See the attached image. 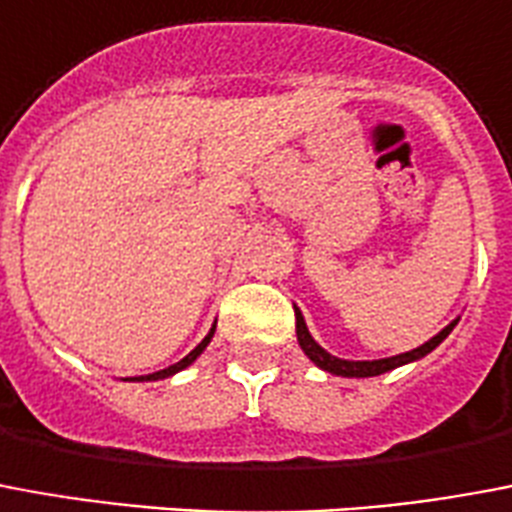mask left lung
Segmentation results:
<instances>
[{
	"mask_svg": "<svg viewBox=\"0 0 512 512\" xmlns=\"http://www.w3.org/2000/svg\"><path fill=\"white\" fill-rule=\"evenodd\" d=\"M453 325L456 323H450L448 328H442L434 339H429L426 344H420L418 350L401 352V355L382 358V361H342V358H336V355H331V352H325L320 344L314 342L312 333H309V328H306L304 323V314L295 309V331H298V344H301V350H304L306 355L320 366V369H325V372H331V374H339V377H377V374L391 372V369H396V366L418 361V358H423V355H429V352L434 350V347H437V344L442 342L450 331H453Z\"/></svg>",
	"mask_w": 512,
	"mask_h": 512,
	"instance_id": "obj_1",
	"label": "left lung"
}]
</instances>
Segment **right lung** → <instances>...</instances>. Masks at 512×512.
<instances>
[{
  "mask_svg": "<svg viewBox=\"0 0 512 512\" xmlns=\"http://www.w3.org/2000/svg\"><path fill=\"white\" fill-rule=\"evenodd\" d=\"M211 336H214V328H211V333H208L206 339H203V342L198 344V347H195V350L189 352L187 358H181L179 363H173V366H168V369H162V372H154V374H146V377H135V380H165V377H170V374H176V372H181V369H187L189 363L195 361V358H198L200 352L206 350V344L211 342Z\"/></svg>",
  "mask_w": 512,
  "mask_h": 512,
  "instance_id": "1",
  "label": "right lung"
}]
</instances>
